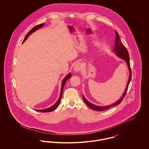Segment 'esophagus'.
<instances>
[{"label": "esophagus", "mask_w": 149, "mask_h": 149, "mask_svg": "<svg viewBox=\"0 0 149 149\" xmlns=\"http://www.w3.org/2000/svg\"><path fill=\"white\" fill-rule=\"evenodd\" d=\"M81 69V65L80 63H77L75 64L74 66V70L77 72H79L80 71V70Z\"/></svg>", "instance_id": "esophagus-1"}]
</instances>
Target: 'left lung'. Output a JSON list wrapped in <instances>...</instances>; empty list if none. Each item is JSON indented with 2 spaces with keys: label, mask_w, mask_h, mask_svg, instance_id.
<instances>
[{
  "label": "left lung",
  "mask_w": 149,
  "mask_h": 149,
  "mask_svg": "<svg viewBox=\"0 0 149 149\" xmlns=\"http://www.w3.org/2000/svg\"><path fill=\"white\" fill-rule=\"evenodd\" d=\"M114 51L116 52V55L120 57V58H123V60H125L127 64L128 67V69L130 71V77H129V80L128 81L127 84L126 88L125 91V92L123 94L122 97L120 99H119L118 101H117L116 102H115L113 104L109 105V106H95L94 104H93L92 103H90L89 102H88L86 99H85V97L84 96H83V100H84L85 103L88 105V106L90 107L91 109H92L93 110L95 111H103L104 110H107L108 109H109L110 108L112 107L116 106L118 105L120 102L122 101V100L125 98L126 93L127 91L128 88V85L130 84V82L131 81V77H132V72H131V67H130V56H129V54H128V52L127 49L125 47V46L123 45V44L120 41V38L119 36V34L118 33V32L116 31V40H115V42H114Z\"/></svg>",
  "instance_id": "8db88e82"
}]
</instances>
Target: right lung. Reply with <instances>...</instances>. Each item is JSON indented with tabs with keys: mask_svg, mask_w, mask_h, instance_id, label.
<instances>
[{
	"mask_svg": "<svg viewBox=\"0 0 149 149\" xmlns=\"http://www.w3.org/2000/svg\"><path fill=\"white\" fill-rule=\"evenodd\" d=\"M43 24H44V23H42V24H38V25H37V26H35V27H34L33 29H32L31 30H30V31H29V33H28L26 35V37H25V38H24V40H23V42H24L27 40V38H28L30 34H31L32 33H33V32H35V31H36L37 29L41 28V27H42ZM71 74L70 73V74H68V75L65 78H64V80H63V82H62V84H61V92H60V97H59V98L58 99V100L57 101L56 103L54 105H53L51 107L49 108L45 109H42V110H35V111H38V112H51V111H52L55 110V109L57 107H58V104H59V103H60V100H61V99L62 95H63V89H64V85L65 84V83H66V80H67L68 79H69V78L71 77Z\"/></svg>",
	"mask_w": 149,
	"mask_h": 149,
	"instance_id": "obj_1",
	"label": "right lung"
}]
</instances>
